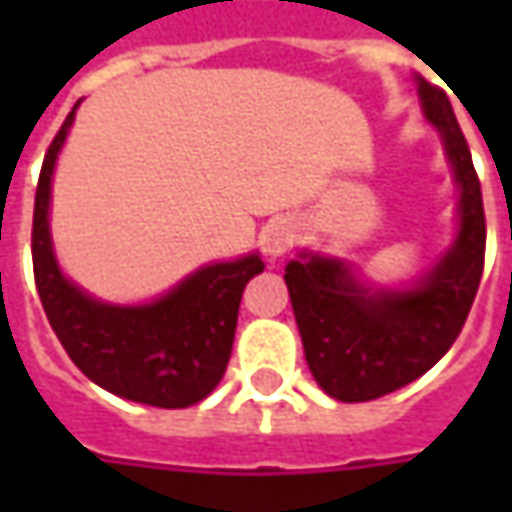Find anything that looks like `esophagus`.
Listing matches in <instances>:
<instances>
[{"label":"esophagus","mask_w":512,"mask_h":512,"mask_svg":"<svg viewBox=\"0 0 512 512\" xmlns=\"http://www.w3.org/2000/svg\"><path fill=\"white\" fill-rule=\"evenodd\" d=\"M290 245H293V227L287 225V222H273V225L265 227V233H262V253L270 262L282 259Z\"/></svg>","instance_id":"esophagus-1"}]
</instances>
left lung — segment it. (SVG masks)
Segmentation results:
<instances>
[{
  "mask_svg": "<svg viewBox=\"0 0 512 512\" xmlns=\"http://www.w3.org/2000/svg\"><path fill=\"white\" fill-rule=\"evenodd\" d=\"M419 82L424 119L439 130L459 187V230L407 287L370 285L353 267L302 250L285 267L293 316L316 384L339 402H370L427 373L462 333L484 267L482 185L444 90Z\"/></svg>",
  "mask_w": 512,
  "mask_h": 512,
  "instance_id": "1",
  "label": "left lung"
}]
</instances>
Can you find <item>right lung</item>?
<instances>
[{"label": "right lung", "mask_w": 512, "mask_h": 512, "mask_svg": "<svg viewBox=\"0 0 512 512\" xmlns=\"http://www.w3.org/2000/svg\"><path fill=\"white\" fill-rule=\"evenodd\" d=\"M79 108V105H76ZM76 108L50 142L33 205V276L53 333L90 382L150 407H190L225 376L245 285L265 270L259 253L213 262L145 305L93 299L59 270L50 239V182Z\"/></svg>", "instance_id": "1"}]
</instances>
